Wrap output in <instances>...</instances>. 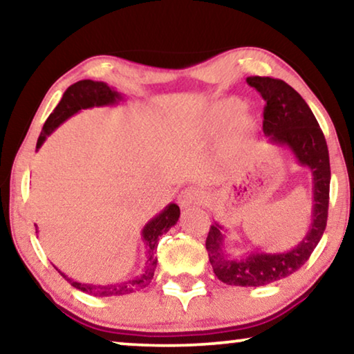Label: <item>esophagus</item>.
I'll list each match as a JSON object with an SVG mask.
<instances>
[{
  "label": "esophagus",
  "mask_w": 354,
  "mask_h": 354,
  "mask_svg": "<svg viewBox=\"0 0 354 354\" xmlns=\"http://www.w3.org/2000/svg\"><path fill=\"white\" fill-rule=\"evenodd\" d=\"M200 198H202V192L195 187H186L183 189L181 192L178 195V203L181 208H189L192 205L198 203Z\"/></svg>",
  "instance_id": "1"
}]
</instances>
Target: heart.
<instances>
[{
	"instance_id": "1",
	"label": "heart",
	"mask_w": 354,
	"mask_h": 354,
	"mask_svg": "<svg viewBox=\"0 0 354 354\" xmlns=\"http://www.w3.org/2000/svg\"><path fill=\"white\" fill-rule=\"evenodd\" d=\"M200 135L209 141H221L225 147H236L251 140L257 131V119L248 113L236 97L221 98L205 109L200 120Z\"/></svg>"
}]
</instances>
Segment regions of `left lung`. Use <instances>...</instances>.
<instances>
[{
	"instance_id": "8db88e82",
	"label": "left lung",
	"mask_w": 354,
	"mask_h": 354,
	"mask_svg": "<svg viewBox=\"0 0 354 354\" xmlns=\"http://www.w3.org/2000/svg\"><path fill=\"white\" fill-rule=\"evenodd\" d=\"M246 82L254 87L266 102L263 135L268 143L288 147L300 167L312 171L313 208L307 235L292 250L284 252L252 251L241 257H230L224 251V229L211 224L207 251L214 275L230 286L257 288L292 275L308 261L319 243L328 223L330 165L329 151L318 120L305 100L281 79L251 76Z\"/></svg>"
}]
</instances>
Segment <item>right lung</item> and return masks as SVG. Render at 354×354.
Returning <instances> with one entry per match:
<instances>
[{"label": "right lung", "instance_id": "right-lung-1", "mask_svg": "<svg viewBox=\"0 0 354 354\" xmlns=\"http://www.w3.org/2000/svg\"><path fill=\"white\" fill-rule=\"evenodd\" d=\"M124 95L114 91L113 87H109L106 82L102 81H91V79H84L73 84L63 93L60 103L57 104L55 109L52 111L49 118L42 127V131L36 143V151L39 149L44 143L47 136L54 131L57 127L62 125L66 119H70L71 115H75L81 109H88L93 106H113L122 102ZM179 207L176 203H170L163 208L159 214L154 216L149 223H147L143 230H141V239L146 245V266L141 275L136 278H130L127 281L113 283V284H88L76 281L70 277H66L65 273L60 272V275L66 279L71 286H75L79 291L95 295V297H113V295H125L140 291V289L146 288L151 283V279L154 278V272L157 267V257L156 250L159 245V236L167 234L173 225L178 223L179 219ZM36 234H38V227H36Z\"/></svg>", "mask_w": 354, "mask_h": 354}]
</instances>
